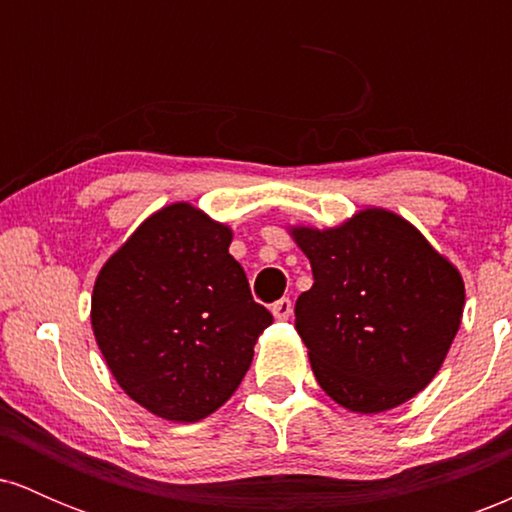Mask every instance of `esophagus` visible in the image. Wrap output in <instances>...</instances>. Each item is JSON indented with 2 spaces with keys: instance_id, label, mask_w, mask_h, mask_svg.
Returning a JSON list of instances; mask_svg holds the SVG:
<instances>
[{
  "instance_id": "esophagus-1",
  "label": "esophagus",
  "mask_w": 512,
  "mask_h": 512,
  "mask_svg": "<svg viewBox=\"0 0 512 512\" xmlns=\"http://www.w3.org/2000/svg\"><path fill=\"white\" fill-rule=\"evenodd\" d=\"M272 315L276 317V320H289L291 317V313H293V305H291V301L289 298H281V301H276V303H272Z\"/></svg>"
}]
</instances>
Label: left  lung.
Instances as JSON below:
<instances>
[{"label":"left lung","instance_id":"1","mask_svg":"<svg viewBox=\"0 0 512 512\" xmlns=\"http://www.w3.org/2000/svg\"><path fill=\"white\" fill-rule=\"evenodd\" d=\"M310 260L296 330L339 407L380 414L436 378L460 330V269L404 216L366 207L337 226H286Z\"/></svg>","mask_w":512,"mask_h":512}]
</instances>
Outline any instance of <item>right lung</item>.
<instances>
[{
	"mask_svg": "<svg viewBox=\"0 0 512 512\" xmlns=\"http://www.w3.org/2000/svg\"><path fill=\"white\" fill-rule=\"evenodd\" d=\"M231 240L233 228L195 204H166L93 284L91 327L110 373L129 399L173 424L226 404L272 325L228 252Z\"/></svg>",
	"mask_w": 512,
	"mask_h": 512,
	"instance_id": "1",
	"label": "right lung"
}]
</instances>
